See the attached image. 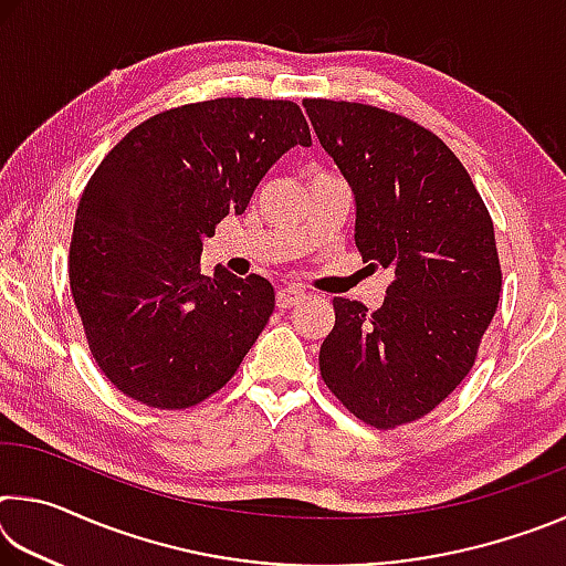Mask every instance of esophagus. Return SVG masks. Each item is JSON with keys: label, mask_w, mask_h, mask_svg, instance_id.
I'll return each instance as SVG.
<instances>
[{"label": "esophagus", "mask_w": 566, "mask_h": 566, "mask_svg": "<svg viewBox=\"0 0 566 566\" xmlns=\"http://www.w3.org/2000/svg\"><path fill=\"white\" fill-rule=\"evenodd\" d=\"M302 300H304V292L292 290V286H284V290L276 292V306H280V310H290V306H294Z\"/></svg>", "instance_id": "1"}]
</instances>
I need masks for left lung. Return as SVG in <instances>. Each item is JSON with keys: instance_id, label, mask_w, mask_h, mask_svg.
I'll list each match as a JSON object with an SVG mask.
<instances>
[{"instance_id": "left-lung-1", "label": "left lung", "mask_w": 566, "mask_h": 566, "mask_svg": "<svg viewBox=\"0 0 566 566\" xmlns=\"http://www.w3.org/2000/svg\"><path fill=\"white\" fill-rule=\"evenodd\" d=\"M302 104L354 195L361 260L395 274L377 312L334 300L319 371L354 417L395 429L429 415L472 369L502 292L494 224L437 134L369 104Z\"/></svg>"}]
</instances>
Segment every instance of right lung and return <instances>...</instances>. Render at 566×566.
Returning <instances> with one entry per match:
<instances>
[{
  "label": "right lung",
  "mask_w": 566,
  "mask_h": 566,
  "mask_svg": "<svg viewBox=\"0 0 566 566\" xmlns=\"http://www.w3.org/2000/svg\"><path fill=\"white\" fill-rule=\"evenodd\" d=\"M312 147L282 99H209L155 114L114 147L76 207L70 286L99 369L124 395L187 409L222 389L274 312V286L217 266L205 239L266 171Z\"/></svg>",
  "instance_id": "add662e5"
}]
</instances>
